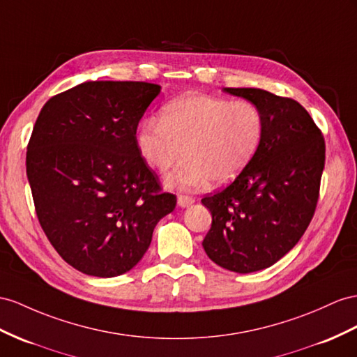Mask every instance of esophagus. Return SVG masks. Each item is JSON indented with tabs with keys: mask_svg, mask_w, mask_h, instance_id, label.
<instances>
[{
	"mask_svg": "<svg viewBox=\"0 0 357 357\" xmlns=\"http://www.w3.org/2000/svg\"><path fill=\"white\" fill-rule=\"evenodd\" d=\"M195 204V199L190 196H178V205L181 208H188Z\"/></svg>",
	"mask_w": 357,
	"mask_h": 357,
	"instance_id": "obj_1",
	"label": "esophagus"
}]
</instances>
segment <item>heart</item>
I'll list each match as a JSON object with an SVG mask.
<instances>
[{
	"instance_id": "heart-1",
	"label": "heart",
	"mask_w": 357,
	"mask_h": 357,
	"mask_svg": "<svg viewBox=\"0 0 357 357\" xmlns=\"http://www.w3.org/2000/svg\"><path fill=\"white\" fill-rule=\"evenodd\" d=\"M264 135L259 109L248 100L190 93L172 100L160 119H146L137 131V148L151 167L170 173L167 185L197 191L213 181L225 185L248 167Z\"/></svg>"
}]
</instances>
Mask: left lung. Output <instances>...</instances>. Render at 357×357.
Masks as SVG:
<instances>
[{
	"label": "left lung",
	"instance_id": "8db88e82",
	"mask_svg": "<svg viewBox=\"0 0 357 357\" xmlns=\"http://www.w3.org/2000/svg\"><path fill=\"white\" fill-rule=\"evenodd\" d=\"M223 91L259 109L264 135L234 182L202 199L213 215L202 245L217 266L253 273L285 257L312 220L326 146L321 131L297 100L252 87Z\"/></svg>",
	"mask_w": 357,
	"mask_h": 357
}]
</instances>
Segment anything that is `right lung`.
I'll return each mask as SVG.
<instances>
[{
  "label": "right lung",
  "mask_w": 357,
  "mask_h": 357,
  "mask_svg": "<svg viewBox=\"0 0 357 357\" xmlns=\"http://www.w3.org/2000/svg\"><path fill=\"white\" fill-rule=\"evenodd\" d=\"M158 84L86 81L40 109L26 148L39 223L69 266L96 278L134 268L176 206L137 148Z\"/></svg>",
  "instance_id": "right-lung-1"
}]
</instances>
